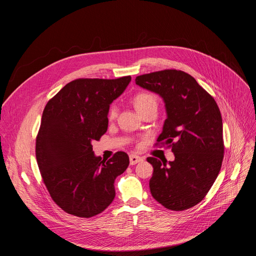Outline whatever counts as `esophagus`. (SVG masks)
<instances>
[{"label":"esophagus","mask_w":256,"mask_h":256,"mask_svg":"<svg viewBox=\"0 0 256 256\" xmlns=\"http://www.w3.org/2000/svg\"><path fill=\"white\" fill-rule=\"evenodd\" d=\"M142 160V158L140 157V156H136V155H130V165H134V164L140 162Z\"/></svg>","instance_id":"1"}]
</instances>
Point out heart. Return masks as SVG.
Returning a JSON list of instances; mask_svg holds the SVG:
<instances>
[{
    "mask_svg": "<svg viewBox=\"0 0 256 256\" xmlns=\"http://www.w3.org/2000/svg\"><path fill=\"white\" fill-rule=\"evenodd\" d=\"M132 104L134 108L136 109V112L142 114L144 112L147 110V109L151 107H157L158 100L157 97L147 91H142L136 93L132 97ZM118 116V107L116 105H112L108 109V118L109 120H114Z\"/></svg>",
    "mask_w": 256,
    "mask_h": 256,
    "instance_id": "1",
    "label": "heart"
}]
</instances>
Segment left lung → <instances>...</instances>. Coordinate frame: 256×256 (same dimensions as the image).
<instances>
[{"instance_id": "obj_1", "label": "left lung", "mask_w": 256, "mask_h": 256, "mask_svg": "<svg viewBox=\"0 0 256 256\" xmlns=\"http://www.w3.org/2000/svg\"><path fill=\"white\" fill-rule=\"evenodd\" d=\"M159 94L167 112L157 144H166L174 161L148 157L153 165L150 190L166 208L184 210L204 200L224 158L223 122L214 99L186 72L163 70L136 78Z\"/></svg>"}]
</instances>
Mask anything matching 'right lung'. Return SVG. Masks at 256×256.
<instances>
[{
  "mask_svg": "<svg viewBox=\"0 0 256 256\" xmlns=\"http://www.w3.org/2000/svg\"><path fill=\"white\" fill-rule=\"evenodd\" d=\"M130 80L77 79L44 107L36 160L52 200L70 214L91 218L114 200V180L128 168V156L116 152L104 161L94 155L92 142L106 132L109 105Z\"/></svg>",
  "mask_w": 256,
  "mask_h": 256,
  "instance_id": "add662e5",
  "label": "right lung"
}]
</instances>
